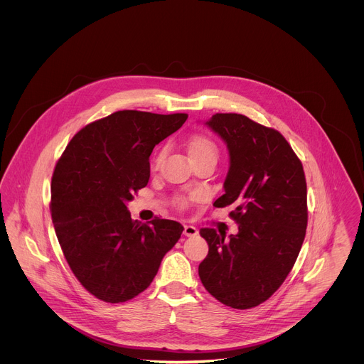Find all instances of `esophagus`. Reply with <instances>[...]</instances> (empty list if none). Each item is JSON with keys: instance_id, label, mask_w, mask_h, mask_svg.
<instances>
[{"instance_id": "1", "label": "esophagus", "mask_w": 364, "mask_h": 364, "mask_svg": "<svg viewBox=\"0 0 364 364\" xmlns=\"http://www.w3.org/2000/svg\"><path fill=\"white\" fill-rule=\"evenodd\" d=\"M198 234H199V231H198L196 227H193V225H185L183 227V235H186V237H196Z\"/></svg>"}]
</instances>
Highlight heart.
I'll use <instances>...</instances> for the list:
<instances>
[{
	"mask_svg": "<svg viewBox=\"0 0 364 364\" xmlns=\"http://www.w3.org/2000/svg\"><path fill=\"white\" fill-rule=\"evenodd\" d=\"M188 150H189V154H191L192 159L206 156H217V147H215L214 141L211 139H208V136H203V134L193 136L189 140V143H188ZM162 156H164L162 151L156 154V158H154V165L156 166L159 165ZM179 205L185 206L186 200L185 199H179Z\"/></svg>",
	"mask_w": 364,
	"mask_h": 364,
	"instance_id": "1",
	"label": "heart"
}]
</instances>
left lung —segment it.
<instances>
[{"label":"left lung","instance_id":"obj_1","mask_svg":"<svg viewBox=\"0 0 364 364\" xmlns=\"http://www.w3.org/2000/svg\"><path fill=\"white\" fill-rule=\"evenodd\" d=\"M208 127L227 144L224 195L213 206H234L238 234L202 228L208 254L199 276L220 303L248 310L266 301L297 259L307 228L304 169L287 140L238 113H215Z\"/></svg>","mask_w":364,"mask_h":364}]
</instances>
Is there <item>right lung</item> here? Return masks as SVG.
Instances as JSON below:
<instances>
[{"label":"right lung","instance_id":"add662e5","mask_svg":"<svg viewBox=\"0 0 364 364\" xmlns=\"http://www.w3.org/2000/svg\"><path fill=\"white\" fill-rule=\"evenodd\" d=\"M186 113L119 110L81 129L52 178V220L73 273L97 299L124 303L144 291L183 227L134 221L126 203L147 186L150 156Z\"/></svg>","mask_w":364,"mask_h":364}]
</instances>
